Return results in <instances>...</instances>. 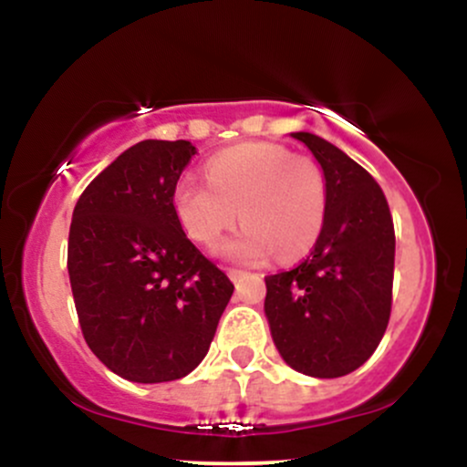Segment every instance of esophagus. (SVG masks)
<instances>
[{
  "label": "esophagus",
  "mask_w": 467,
  "mask_h": 467,
  "mask_svg": "<svg viewBox=\"0 0 467 467\" xmlns=\"http://www.w3.org/2000/svg\"><path fill=\"white\" fill-rule=\"evenodd\" d=\"M228 276L233 278L234 283H237V281H241V278H244V276H248V272H245V270H239V267H230V270H228Z\"/></svg>",
  "instance_id": "1"
}]
</instances>
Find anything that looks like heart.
I'll use <instances>...</instances> for the list:
<instances>
[{
    "label": "heart",
    "mask_w": 467,
    "mask_h": 467,
    "mask_svg": "<svg viewBox=\"0 0 467 467\" xmlns=\"http://www.w3.org/2000/svg\"><path fill=\"white\" fill-rule=\"evenodd\" d=\"M206 182H175L171 206L182 230L206 248L241 217L244 230L222 245L230 259L256 264L275 254L278 261H294L312 248L325 226L323 169L283 144L244 142L223 149L206 162Z\"/></svg>",
    "instance_id": "b5f03b06"
}]
</instances>
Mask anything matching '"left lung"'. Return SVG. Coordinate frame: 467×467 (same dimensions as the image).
Wrapping results in <instances>:
<instances>
[{
  "mask_svg": "<svg viewBox=\"0 0 467 467\" xmlns=\"http://www.w3.org/2000/svg\"><path fill=\"white\" fill-rule=\"evenodd\" d=\"M323 166L327 217L307 259L265 276L278 353L312 378H340L378 349L390 318L395 228L373 175L314 133H292Z\"/></svg>",
  "mask_w": 467,
  "mask_h": 467,
  "instance_id": "obj_1",
  "label": "left lung"
}]
</instances>
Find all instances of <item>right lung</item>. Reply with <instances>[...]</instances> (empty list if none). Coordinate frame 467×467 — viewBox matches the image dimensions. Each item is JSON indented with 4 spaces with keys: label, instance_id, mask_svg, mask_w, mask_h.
I'll use <instances>...</instances> for the list:
<instances>
[{
    "label": "right lung",
    "instance_id": "add662e5",
    "mask_svg": "<svg viewBox=\"0 0 467 467\" xmlns=\"http://www.w3.org/2000/svg\"><path fill=\"white\" fill-rule=\"evenodd\" d=\"M189 140H142L74 206L67 272L94 356L130 382L189 375L203 360L234 285L182 230L171 191L195 155Z\"/></svg>",
    "mask_w": 467,
    "mask_h": 467
}]
</instances>
